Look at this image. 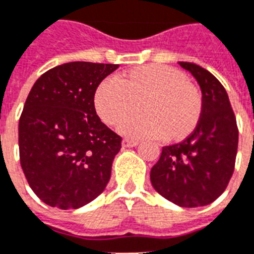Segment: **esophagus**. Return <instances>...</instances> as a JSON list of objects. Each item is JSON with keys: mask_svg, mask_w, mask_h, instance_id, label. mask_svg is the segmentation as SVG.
Wrapping results in <instances>:
<instances>
[{"mask_svg": "<svg viewBox=\"0 0 254 254\" xmlns=\"http://www.w3.org/2000/svg\"><path fill=\"white\" fill-rule=\"evenodd\" d=\"M139 144L137 140H132V139H125L123 140V147H128V148H132V147H136Z\"/></svg>", "mask_w": 254, "mask_h": 254, "instance_id": "34e87169", "label": "esophagus"}]
</instances>
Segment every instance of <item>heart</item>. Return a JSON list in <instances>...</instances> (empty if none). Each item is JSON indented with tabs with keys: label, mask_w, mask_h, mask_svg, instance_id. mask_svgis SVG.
Masks as SVG:
<instances>
[{
	"label": "heart",
	"mask_w": 254,
	"mask_h": 254,
	"mask_svg": "<svg viewBox=\"0 0 254 254\" xmlns=\"http://www.w3.org/2000/svg\"><path fill=\"white\" fill-rule=\"evenodd\" d=\"M144 114L123 122L119 127L129 137H166L180 141L197 127L202 111L198 88L183 72L164 64H145L105 79L96 87L94 105L99 118L117 126L137 109Z\"/></svg>",
	"instance_id": "b5f03b06"
}]
</instances>
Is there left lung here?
<instances>
[{
    "label": "left lung",
    "instance_id": "8db88e82",
    "mask_svg": "<svg viewBox=\"0 0 254 254\" xmlns=\"http://www.w3.org/2000/svg\"><path fill=\"white\" fill-rule=\"evenodd\" d=\"M179 64L200 86L201 118L186 140L163 147L151 170V183L158 193L179 207H204L215 201L231 180L239 129L227 91L217 78L192 62Z\"/></svg>",
    "mask_w": 254,
    "mask_h": 254
}]
</instances>
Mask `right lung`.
<instances>
[{
    "mask_svg": "<svg viewBox=\"0 0 254 254\" xmlns=\"http://www.w3.org/2000/svg\"><path fill=\"white\" fill-rule=\"evenodd\" d=\"M119 64L68 62L39 76L19 118V159L45 204L78 209L99 196L122 137L96 115V87Z\"/></svg>",
    "mask_w": 254,
    "mask_h": 254,
    "instance_id": "1",
    "label": "right lung"
}]
</instances>
